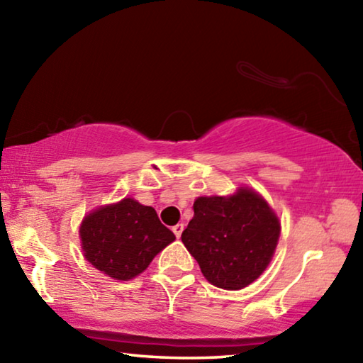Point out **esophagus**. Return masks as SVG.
Returning a JSON list of instances; mask_svg holds the SVG:
<instances>
[{
  "instance_id": "34e87169",
  "label": "esophagus",
  "mask_w": 363,
  "mask_h": 363,
  "mask_svg": "<svg viewBox=\"0 0 363 363\" xmlns=\"http://www.w3.org/2000/svg\"><path fill=\"white\" fill-rule=\"evenodd\" d=\"M182 230H184V224H176V225L173 227V232H174V235H176V238H179V237H181V233H182Z\"/></svg>"
}]
</instances>
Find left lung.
I'll use <instances>...</instances> for the list:
<instances>
[{
  "mask_svg": "<svg viewBox=\"0 0 363 363\" xmlns=\"http://www.w3.org/2000/svg\"><path fill=\"white\" fill-rule=\"evenodd\" d=\"M280 223L255 190L240 187L229 196H199L182 243L205 279L224 290H242L272 259Z\"/></svg>",
  "mask_w": 363,
  "mask_h": 363,
  "instance_id": "left-lung-1",
  "label": "left lung"
}]
</instances>
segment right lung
<instances>
[{"instance_id": "add662e5", "label": "right lung", "mask_w": 363, "mask_h": 363, "mask_svg": "<svg viewBox=\"0 0 363 363\" xmlns=\"http://www.w3.org/2000/svg\"><path fill=\"white\" fill-rule=\"evenodd\" d=\"M79 238L84 257L97 270L115 280H131L176 237L152 206L123 199L89 213L79 227Z\"/></svg>"}]
</instances>
